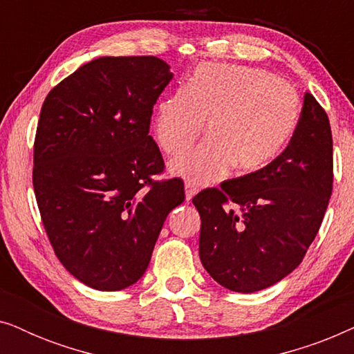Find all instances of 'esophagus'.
Returning a JSON list of instances; mask_svg holds the SVG:
<instances>
[{"label":"esophagus","mask_w":354,"mask_h":354,"mask_svg":"<svg viewBox=\"0 0 354 354\" xmlns=\"http://www.w3.org/2000/svg\"><path fill=\"white\" fill-rule=\"evenodd\" d=\"M196 193H198V187L193 185L190 180H187L185 182V198H187V201H190L192 198L196 195Z\"/></svg>","instance_id":"esophagus-1"}]
</instances>
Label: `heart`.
I'll return each mask as SVG.
<instances>
[{
	"label": "heart",
	"mask_w": 354,
	"mask_h": 354,
	"mask_svg": "<svg viewBox=\"0 0 354 354\" xmlns=\"http://www.w3.org/2000/svg\"><path fill=\"white\" fill-rule=\"evenodd\" d=\"M301 101L288 82L248 66L201 64L174 93L159 100L153 132L176 156L195 142L206 120L207 138L171 162L172 172L198 183L258 172L282 153L297 129Z\"/></svg>",
	"instance_id": "heart-1"
}]
</instances>
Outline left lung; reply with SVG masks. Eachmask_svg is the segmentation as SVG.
Masks as SVG:
<instances>
[{"label": "left lung", "instance_id": "left-lung-1", "mask_svg": "<svg viewBox=\"0 0 354 354\" xmlns=\"http://www.w3.org/2000/svg\"><path fill=\"white\" fill-rule=\"evenodd\" d=\"M332 130L311 93L288 147L269 166L206 188L200 258L222 287L253 293L295 270L316 239L333 185Z\"/></svg>", "mask_w": 354, "mask_h": 354}]
</instances>
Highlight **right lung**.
I'll return each mask as SVG.
<instances>
[{"label": "right lung", "instance_id": "obj_1", "mask_svg": "<svg viewBox=\"0 0 354 354\" xmlns=\"http://www.w3.org/2000/svg\"><path fill=\"white\" fill-rule=\"evenodd\" d=\"M171 79L156 56H106L43 101L32 172L38 211L57 259L91 288L137 282L167 214L185 200L180 178H153L166 166L149 122Z\"/></svg>", "mask_w": 354, "mask_h": 354}]
</instances>
